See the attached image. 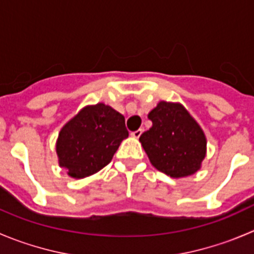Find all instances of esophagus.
<instances>
[{
	"instance_id": "esophagus-1",
	"label": "esophagus",
	"mask_w": 254,
	"mask_h": 254,
	"mask_svg": "<svg viewBox=\"0 0 254 254\" xmlns=\"http://www.w3.org/2000/svg\"><path fill=\"white\" fill-rule=\"evenodd\" d=\"M141 133H142V129H137V131H133V132H131V134L132 136H133L134 138H138L141 136Z\"/></svg>"
}]
</instances>
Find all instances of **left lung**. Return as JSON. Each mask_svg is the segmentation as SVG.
Returning a JSON list of instances; mask_svg holds the SVG:
<instances>
[{
	"label": "left lung",
	"instance_id": "left-lung-1",
	"mask_svg": "<svg viewBox=\"0 0 254 254\" xmlns=\"http://www.w3.org/2000/svg\"><path fill=\"white\" fill-rule=\"evenodd\" d=\"M149 120L152 127L140 141L152 165L173 178L196 173L205 158L206 138L190 113L181 104L160 102Z\"/></svg>",
	"mask_w": 254,
	"mask_h": 254
}]
</instances>
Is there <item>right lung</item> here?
I'll use <instances>...</instances> for the list:
<instances>
[{"mask_svg": "<svg viewBox=\"0 0 254 254\" xmlns=\"http://www.w3.org/2000/svg\"><path fill=\"white\" fill-rule=\"evenodd\" d=\"M126 137L122 114L102 103L84 108L61 129L56 146L60 165L73 178L91 176L111 163Z\"/></svg>", "mask_w": 254, "mask_h": 254, "instance_id": "1", "label": "right lung"}]
</instances>
